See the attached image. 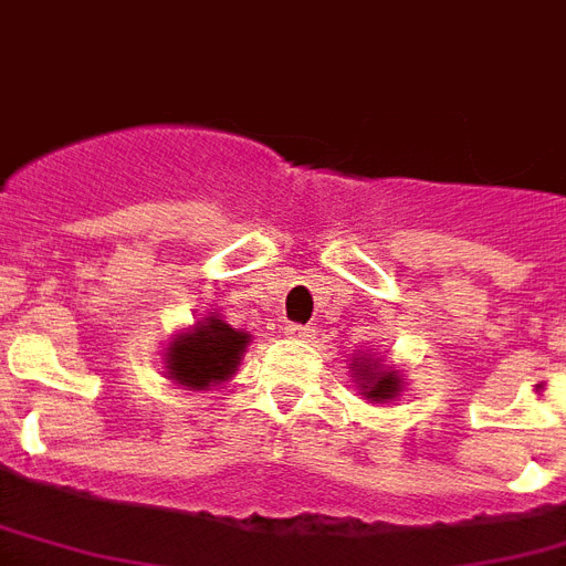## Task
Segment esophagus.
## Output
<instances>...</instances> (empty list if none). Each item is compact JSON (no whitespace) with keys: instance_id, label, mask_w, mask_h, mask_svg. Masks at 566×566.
<instances>
[{"instance_id":"34e87169","label":"esophagus","mask_w":566,"mask_h":566,"mask_svg":"<svg viewBox=\"0 0 566 566\" xmlns=\"http://www.w3.org/2000/svg\"><path fill=\"white\" fill-rule=\"evenodd\" d=\"M284 332H287V338H293V340H308L314 335L312 326H302V323H287V326H284Z\"/></svg>"}]
</instances>
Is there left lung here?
<instances>
[{
  "label": "left lung",
  "instance_id": "obj_1",
  "mask_svg": "<svg viewBox=\"0 0 566 566\" xmlns=\"http://www.w3.org/2000/svg\"><path fill=\"white\" fill-rule=\"evenodd\" d=\"M356 370H359L361 395H368L370 400H388L400 391V379L395 370H377V365L370 368L368 361H359Z\"/></svg>",
  "mask_w": 566,
  "mask_h": 566
}]
</instances>
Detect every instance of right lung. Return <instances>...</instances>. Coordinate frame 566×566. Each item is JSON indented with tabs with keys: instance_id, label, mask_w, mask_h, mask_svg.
Instances as JSON below:
<instances>
[{
	"instance_id": "obj_1",
	"label": "right lung",
	"mask_w": 566,
	"mask_h": 566,
	"mask_svg": "<svg viewBox=\"0 0 566 566\" xmlns=\"http://www.w3.org/2000/svg\"><path fill=\"white\" fill-rule=\"evenodd\" d=\"M249 344L245 332L231 329L219 317H207L168 347V374L189 388L226 382L234 374L240 353Z\"/></svg>"
}]
</instances>
